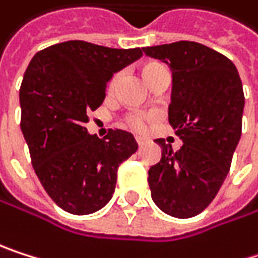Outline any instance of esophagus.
Wrapping results in <instances>:
<instances>
[{
	"label": "esophagus",
	"instance_id": "1",
	"mask_svg": "<svg viewBox=\"0 0 258 258\" xmlns=\"http://www.w3.org/2000/svg\"><path fill=\"white\" fill-rule=\"evenodd\" d=\"M136 142H138V145H139L141 148H142V147H144V144H145V141H144V139H141V138H138V139H136Z\"/></svg>",
	"mask_w": 258,
	"mask_h": 258
}]
</instances>
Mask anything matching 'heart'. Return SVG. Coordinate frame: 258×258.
I'll list each match as a JSON object with an SVG mask.
<instances>
[{"label": "heart", "mask_w": 258, "mask_h": 258, "mask_svg": "<svg viewBox=\"0 0 258 258\" xmlns=\"http://www.w3.org/2000/svg\"><path fill=\"white\" fill-rule=\"evenodd\" d=\"M157 66H162V64H159V63H151V64H148V66L145 68V75H147L150 71H153L154 68H157ZM117 80H119V74H114V75L111 77V80H110V84H108V89H110V90L114 89ZM153 117H154L153 114L145 113V111H138V110H135V111H128V113L122 117V125H123L125 128H128V130L135 132V133H144V132L147 130V126H148V122H150Z\"/></svg>", "instance_id": "1"}]
</instances>
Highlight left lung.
Instances as JSON below:
<instances>
[{"instance_id":"8db88e82","label":"left lung","mask_w":258,"mask_h":258,"mask_svg":"<svg viewBox=\"0 0 258 258\" xmlns=\"http://www.w3.org/2000/svg\"><path fill=\"white\" fill-rule=\"evenodd\" d=\"M148 57L172 69L169 123L183 147L165 139L162 160L148 171L153 201L165 213L187 219L204 212L218 195L242 135L243 87L234 63L189 40L147 46Z\"/></svg>"}]
</instances>
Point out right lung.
Returning a JSON list of instances; mask_svg holds the SVG:
<instances>
[{"instance_id": "add662e5", "label": "right lung", "mask_w": 258, "mask_h": 258, "mask_svg": "<svg viewBox=\"0 0 258 258\" xmlns=\"http://www.w3.org/2000/svg\"><path fill=\"white\" fill-rule=\"evenodd\" d=\"M141 57V48L68 40L39 51L24 74L21 130L31 165L49 198L68 213L102 209L114 192L117 168L138 151L132 133L108 130L98 139L84 123L102 104L111 75Z\"/></svg>"}]
</instances>
